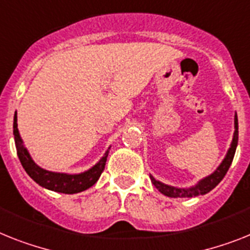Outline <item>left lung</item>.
<instances>
[{
  "label": "left lung",
  "mask_w": 250,
  "mask_h": 250,
  "mask_svg": "<svg viewBox=\"0 0 250 250\" xmlns=\"http://www.w3.org/2000/svg\"><path fill=\"white\" fill-rule=\"evenodd\" d=\"M234 135H232L231 144H230V148L226 152V156L224 157L222 162L218 165V167L212 172L211 175L203 177L201 180L198 181L197 184L191 185L189 188H177L172 187V185L165 184L162 181L154 179L153 175H149L150 181L153 183V185L158 189L160 193H162L166 197L170 198H193L198 197V195H204L209 193V191L216 188L218 185V183L224 179V176L226 175L228 170L231 166V162L234 160V154L236 147H238V140H239V125H238V115L235 112L234 117Z\"/></svg>",
  "instance_id": "1"
}]
</instances>
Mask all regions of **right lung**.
I'll return each mask as SVG.
<instances>
[{
    "instance_id": "right-lung-1",
    "label": "right lung",
    "mask_w": 250,
    "mask_h": 250,
    "mask_svg": "<svg viewBox=\"0 0 250 250\" xmlns=\"http://www.w3.org/2000/svg\"><path fill=\"white\" fill-rule=\"evenodd\" d=\"M14 138H15L16 152L18 157L21 162L24 170L26 174L36 181L37 184L41 185L44 189L57 191V193H65V194H75L80 193L96 184L97 180L100 179L102 171L106 166L107 156L110 153V148H107L101 160L96 165H93L90 168H88L84 172L80 174H66V172H55V171H48L46 168H42L41 166L34 162L29 150L24 146L20 133L18 129V113L14 115Z\"/></svg>"
}]
</instances>
